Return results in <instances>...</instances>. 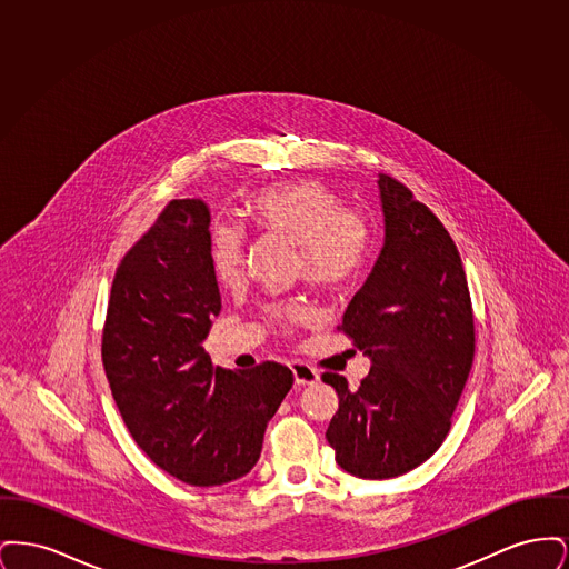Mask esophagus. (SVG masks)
<instances>
[{
	"mask_svg": "<svg viewBox=\"0 0 569 569\" xmlns=\"http://www.w3.org/2000/svg\"><path fill=\"white\" fill-rule=\"evenodd\" d=\"M290 369H292V376H295V383L297 386H309V383H316L320 379L316 369H311V367H307L302 362H292Z\"/></svg>",
	"mask_w": 569,
	"mask_h": 569,
	"instance_id": "34e87169",
	"label": "esophagus"
}]
</instances>
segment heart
<instances>
[{"label": "heart", "mask_w": 569, "mask_h": 569, "mask_svg": "<svg viewBox=\"0 0 569 569\" xmlns=\"http://www.w3.org/2000/svg\"><path fill=\"white\" fill-rule=\"evenodd\" d=\"M253 223L269 234L298 244L300 269L307 283L337 292L352 283L369 249V228L362 217L343 211L339 200L318 181H295L262 190L249 202ZM211 269L217 281L232 288L243 277L244 237L234 223L221 221L211 230ZM272 322L298 325L311 318L305 305L274 307Z\"/></svg>", "instance_id": "obj_1"}]
</instances>
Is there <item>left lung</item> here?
<instances>
[{"label":"left lung","mask_w":569,"mask_h":569,"mask_svg":"<svg viewBox=\"0 0 569 569\" xmlns=\"http://www.w3.org/2000/svg\"><path fill=\"white\" fill-rule=\"evenodd\" d=\"M383 244L341 330L371 360L339 395L326 439L337 462L365 480L397 478L435 455L473 362V313L459 249L406 186L379 174Z\"/></svg>","instance_id":"left-lung-1"}]
</instances>
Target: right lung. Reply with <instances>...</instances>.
<instances>
[{
    "label": "right lung",
    "mask_w": 569,
    "mask_h": 569,
    "mask_svg": "<svg viewBox=\"0 0 569 569\" xmlns=\"http://www.w3.org/2000/svg\"><path fill=\"white\" fill-rule=\"evenodd\" d=\"M211 211L172 200L126 253L112 279L102 360L112 399L142 452L191 487L243 478L292 371L216 367L204 339L221 311L211 269Z\"/></svg>",
    "instance_id": "obj_1"
}]
</instances>
